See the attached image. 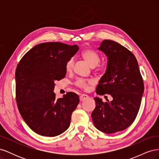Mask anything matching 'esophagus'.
Returning a JSON list of instances; mask_svg holds the SVG:
<instances>
[{
    "mask_svg": "<svg viewBox=\"0 0 159 159\" xmlns=\"http://www.w3.org/2000/svg\"><path fill=\"white\" fill-rule=\"evenodd\" d=\"M88 95H86V94H81L80 97V100L81 102H84L85 99H87L88 98Z\"/></svg>",
    "mask_w": 159,
    "mask_h": 159,
    "instance_id": "1",
    "label": "esophagus"
}]
</instances>
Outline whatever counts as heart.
Segmentation results:
<instances>
[{
  "label": "heart",
  "mask_w": 159,
  "mask_h": 159,
  "mask_svg": "<svg viewBox=\"0 0 159 159\" xmlns=\"http://www.w3.org/2000/svg\"><path fill=\"white\" fill-rule=\"evenodd\" d=\"M82 56L85 60L88 62V64L94 68L96 66H98V64L100 61V56L98 52H96L94 50H85L83 52ZM74 57H71L70 59L68 60L66 64V70L67 71H71L74 68ZM93 84L92 80H89L86 81L83 79H78L76 81L75 85L78 86V87L82 88L84 89H87L88 88V86L89 84Z\"/></svg>",
  "instance_id": "heart-1"
}]
</instances>
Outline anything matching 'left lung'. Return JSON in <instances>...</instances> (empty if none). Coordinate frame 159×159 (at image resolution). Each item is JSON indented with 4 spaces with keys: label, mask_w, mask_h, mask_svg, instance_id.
I'll list each match as a JSON object with an SVG mask.
<instances>
[{
    "label": "left lung",
    "mask_w": 159,
    "mask_h": 159,
    "mask_svg": "<svg viewBox=\"0 0 159 159\" xmlns=\"http://www.w3.org/2000/svg\"><path fill=\"white\" fill-rule=\"evenodd\" d=\"M98 50L107 57V70L96 88L99 95L109 94L111 102L95 98L91 113L95 127L105 133L123 131L135 119L144 92V84L135 56L119 43L104 40Z\"/></svg>",
    "instance_id": "8db88e82"
}]
</instances>
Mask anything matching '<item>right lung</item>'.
I'll return each instance as SVG.
<instances>
[{"label": "right lung", "mask_w": 159, "mask_h": 159, "mask_svg": "<svg viewBox=\"0 0 159 159\" xmlns=\"http://www.w3.org/2000/svg\"><path fill=\"white\" fill-rule=\"evenodd\" d=\"M78 50L77 45L42 43L19 61L15 73L18 108L24 121L38 134L56 137L70 126L78 95L68 92L57 99L53 91L55 81L65 78L66 62Z\"/></svg>", "instance_id": "add662e5"}]
</instances>
